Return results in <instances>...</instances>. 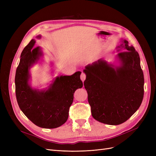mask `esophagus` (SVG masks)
<instances>
[{
  "instance_id": "1",
  "label": "esophagus",
  "mask_w": 156,
  "mask_h": 156,
  "mask_svg": "<svg viewBox=\"0 0 156 156\" xmlns=\"http://www.w3.org/2000/svg\"><path fill=\"white\" fill-rule=\"evenodd\" d=\"M86 77H87V75H86L85 73H81V79L82 80L83 82H84V80L86 79Z\"/></svg>"
}]
</instances>
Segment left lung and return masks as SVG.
Listing matches in <instances>:
<instances>
[{
  "instance_id": "8db88e82",
  "label": "left lung",
  "mask_w": 156,
  "mask_h": 156,
  "mask_svg": "<svg viewBox=\"0 0 156 156\" xmlns=\"http://www.w3.org/2000/svg\"><path fill=\"white\" fill-rule=\"evenodd\" d=\"M117 56L121 66L113 68L105 61L86 66L84 86L93 118L103 124L119 125L137 111L144 96V75L138 52L128 41L121 45ZM120 48V47H119Z\"/></svg>"
}]
</instances>
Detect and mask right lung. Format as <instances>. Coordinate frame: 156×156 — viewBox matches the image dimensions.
Here are the masks:
<instances>
[{
  "label": "right lung",
  "instance_id": "right-lung-1",
  "mask_svg": "<svg viewBox=\"0 0 156 156\" xmlns=\"http://www.w3.org/2000/svg\"><path fill=\"white\" fill-rule=\"evenodd\" d=\"M34 44L35 40H32L23 50L16 69L17 101L22 112L32 123L43 128H56L67 121L73 94L77 88L83 87L80 78L81 72L56 77L46 91L33 90L28 84L29 68L41 55L40 47L34 48Z\"/></svg>",
  "mask_w": 156,
  "mask_h": 156
}]
</instances>
